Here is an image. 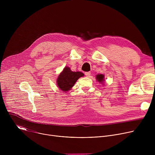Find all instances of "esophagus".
Returning <instances> with one entry per match:
<instances>
[{
  "mask_svg": "<svg viewBox=\"0 0 155 155\" xmlns=\"http://www.w3.org/2000/svg\"><path fill=\"white\" fill-rule=\"evenodd\" d=\"M84 74H85V75H86V77H89L90 75H91V72H85L84 73Z\"/></svg>",
  "mask_w": 155,
  "mask_h": 155,
  "instance_id": "1",
  "label": "esophagus"
}]
</instances>
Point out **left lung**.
I'll return each instance as SVG.
<instances>
[{
  "instance_id": "obj_1",
  "label": "left lung",
  "mask_w": 155,
  "mask_h": 155,
  "mask_svg": "<svg viewBox=\"0 0 155 155\" xmlns=\"http://www.w3.org/2000/svg\"><path fill=\"white\" fill-rule=\"evenodd\" d=\"M104 78L105 77H104V75L103 74H97V75H96V80L99 83L102 84L103 85L104 84V83H105V78Z\"/></svg>"
}]
</instances>
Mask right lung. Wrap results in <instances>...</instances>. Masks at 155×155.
<instances>
[{
  "label": "right lung",
  "mask_w": 155,
  "mask_h": 155,
  "mask_svg": "<svg viewBox=\"0 0 155 155\" xmlns=\"http://www.w3.org/2000/svg\"><path fill=\"white\" fill-rule=\"evenodd\" d=\"M84 76L81 72H73L70 68L65 66L59 74L56 80V84L59 89L64 92L69 91L74 86L78 78Z\"/></svg>",
  "instance_id": "right-lung-1"
}]
</instances>
